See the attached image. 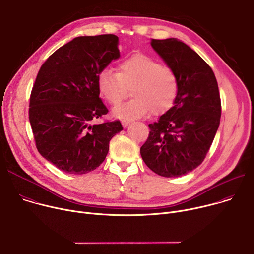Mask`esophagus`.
<instances>
[{
  "instance_id": "esophagus-1",
  "label": "esophagus",
  "mask_w": 254,
  "mask_h": 254,
  "mask_svg": "<svg viewBox=\"0 0 254 254\" xmlns=\"http://www.w3.org/2000/svg\"><path fill=\"white\" fill-rule=\"evenodd\" d=\"M129 124H130V121H128V120H123L122 121V125H123L124 127H127Z\"/></svg>"
}]
</instances>
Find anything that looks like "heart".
I'll return each mask as SVG.
<instances>
[{
    "label": "heart",
    "instance_id": "heart-1",
    "mask_svg": "<svg viewBox=\"0 0 254 254\" xmlns=\"http://www.w3.org/2000/svg\"><path fill=\"white\" fill-rule=\"evenodd\" d=\"M119 73L108 67L97 77L99 94L110 104H118L131 86L130 100L113 109L117 118L135 120L151 110L160 113L169 109L178 94L179 84L172 68L161 65L146 54H134L119 64Z\"/></svg>",
    "mask_w": 254,
    "mask_h": 254
}]
</instances>
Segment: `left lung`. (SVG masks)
<instances>
[{
	"mask_svg": "<svg viewBox=\"0 0 254 254\" xmlns=\"http://www.w3.org/2000/svg\"><path fill=\"white\" fill-rule=\"evenodd\" d=\"M153 50L177 76L173 106L149 125L141 147L146 165L163 177L186 175L201 164L220 125L221 99L211 66L177 38L152 39Z\"/></svg>",
	"mask_w": 254,
	"mask_h": 254,
	"instance_id": "left-lung-1",
	"label": "left lung"
}]
</instances>
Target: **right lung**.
Wrapping results in <instances>:
<instances>
[{"label":"right lung","instance_id":"add662e5","mask_svg":"<svg viewBox=\"0 0 254 254\" xmlns=\"http://www.w3.org/2000/svg\"><path fill=\"white\" fill-rule=\"evenodd\" d=\"M120 57L117 35L79 36L40 67L29 121L40 155L65 173L95 170L106 158L110 140L124 128L120 121L90 125L108 112L99 98L98 74Z\"/></svg>","mask_w":254,"mask_h":254}]
</instances>
